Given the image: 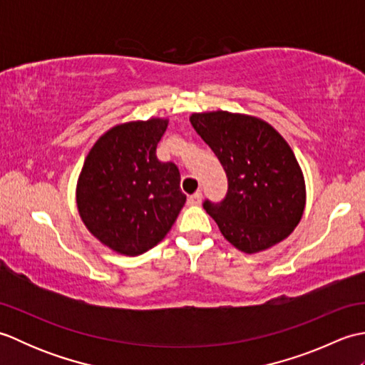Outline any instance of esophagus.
<instances>
[{
    "label": "esophagus",
    "instance_id": "34e87169",
    "mask_svg": "<svg viewBox=\"0 0 365 365\" xmlns=\"http://www.w3.org/2000/svg\"><path fill=\"white\" fill-rule=\"evenodd\" d=\"M200 200H202V192H200V191H196L195 195L188 196V204L190 205H199Z\"/></svg>",
    "mask_w": 365,
    "mask_h": 365
}]
</instances>
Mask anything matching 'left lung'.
<instances>
[{"label":"left lung","mask_w":365,"mask_h":365,"mask_svg":"<svg viewBox=\"0 0 365 365\" xmlns=\"http://www.w3.org/2000/svg\"><path fill=\"white\" fill-rule=\"evenodd\" d=\"M190 122L227 174L226 199L204 204L222 237L245 254L281 243L306 208L304 174L289 143L251 114L192 113Z\"/></svg>","instance_id":"1"}]
</instances>
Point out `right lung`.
<instances>
[{"instance_id": "add662e5", "label": "right lung", "mask_w": 365, "mask_h": 365, "mask_svg": "<svg viewBox=\"0 0 365 365\" xmlns=\"http://www.w3.org/2000/svg\"><path fill=\"white\" fill-rule=\"evenodd\" d=\"M168 123V118L118 123L84 160L76 208L91 234L115 254L133 257L157 246L187 200L177 166L157 158Z\"/></svg>"}]
</instances>
